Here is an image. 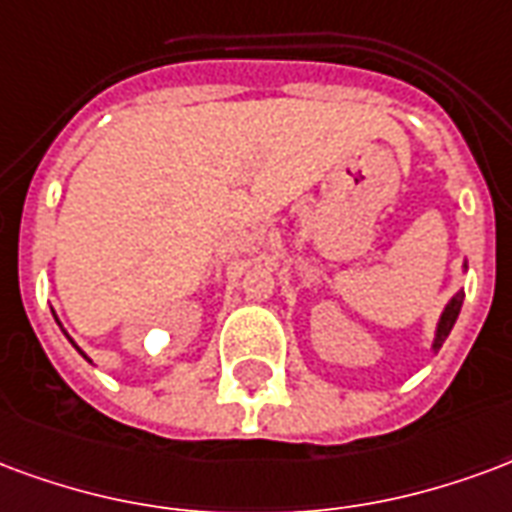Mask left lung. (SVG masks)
<instances>
[{
	"label": "left lung",
	"mask_w": 512,
	"mask_h": 512,
	"mask_svg": "<svg viewBox=\"0 0 512 512\" xmlns=\"http://www.w3.org/2000/svg\"><path fill=\"white\" fill-rule=\"evenodd\" d=\"M464 270H466V264H464ZM461 305H464V292H458L453 300L447 302V308L442 311V316H439V324H436L434 352L436 349H442V343H445V338L450 335V330H453L455 319H458V313H461Z\"/></svg>",
	"instance_id": "obj_1"
}]
</instances>
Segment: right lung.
<instances>
[{
	"label": "right lung",
	"instance_id": "1",
	"mask_svg": "<svg viewBox=\"0 0 512 512\" xmlns=\"http://www.w3.org/2000/svg\"><path fill=\"white\" fill-rule=\"evenodd\" d=\"M70 343H73V341H70ZM73 346H76V343H73ZM76 349H78V346H76ZM78 352H81V349H78ZM81 354H84V352H81ZM84 357H87V354H84Z\"/></svg>",
	"mask_w": 512,
	"mask_h": 512
}]
</instances>
